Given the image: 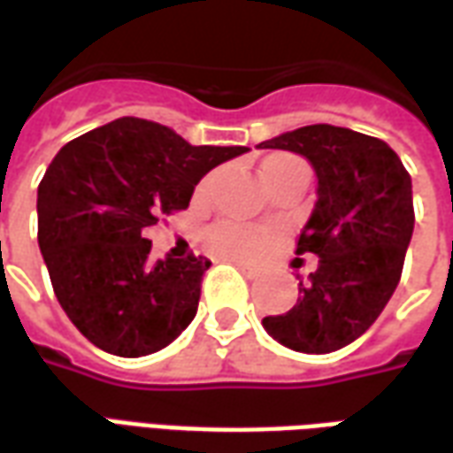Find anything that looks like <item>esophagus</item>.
Here are the masks:
<instances>
[{"mask_svg": "<svg viewBox=\"0 0 453 453\" xmlns=\"http://www.w3.org/2000/svg\"><path fill=\"white\" fill-rule=\"evenodd\" d=\"M235 266L247 276V279H257V276H259V269H257V266L245 265V262H235Z\"/></svg>", "mask_w": 453, "mask_h": 453, "instance_id": "34e87169", "label": "esophagus"}]
</instances>
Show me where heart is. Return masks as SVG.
Wrapping results in <instances>:
<instances>
[{"instance_id": "1", "label": "heart", "mask_w": 453, "mask_h": 453, "mask_svg": "<svg viewBox=\"0 0 453 453\" xmlns=\"http://www.w3.org/2000/svg\"><path fill=\"white\" fill-rule=\"evenodd\" d=\"M286 162H296L288 155H272L265 159L262 165V174L269 172L272 167L286 165ZM266 230L259 227L242 226L235 220H220L216 226H211L206 230V245L223 257H235V259H245V257L257 255L266 242Z\"/></svg>"}]
</instances>
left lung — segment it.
<instances>
[{
    "label": "left lung",
    "instance_id": "obj_1",
    "mask_svg": "<svg viewBox=\"0 0 453 453\" xmlns=\"http://www.w3.org/2000/svg\"><path fill=\"white\" fill-rule=\"evenodd\" d=\"M257 148L291 150L313 165L318 201L296 255L320 259L311 281L298 284V303L262 325L288 349H342L376 323L403 274L415 227L408 169L383 140L327 123L281 133Z\"/></svg>",
    "mask_w": 453,
    "mask_h": 453
}]
</instances>
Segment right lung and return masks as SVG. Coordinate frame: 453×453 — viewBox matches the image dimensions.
I'll return each mask as SVG.
<instances>
[{
    "label": "right lung",
    "instance_id": "add662e5",
    "mask_svg": "<svg viewBox=\"0 0 453 453\" xmlns=\"http://www.w3.org/2000/svg\"><path fill=\"white\" fill-rule=\"evenodd\" d=\"M247 148L188 145L123 116L70 140L38 184V245L67 318L116 357H145L196 315L206 257L150 265V226L184 211L194 187Z\"/></svg>",
    "mask_w": 453,
    "mask_h": 453
}]
</instances>
